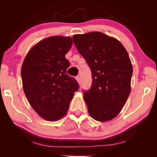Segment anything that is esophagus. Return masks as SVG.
Here are the masks:
<instances>
[{
  "mask_svg": "<svg viewBox=\"0 0 157 157\" xmlns=\"http://www.w3.org/2000/svg\"><path fill=\"white\" fill-rule=\"evenodd\" d=\"M76 81H78V83H80V82H81V78H80V76H76Z\"/></svg>",
  "mask_w": 157,
  "mask_h": 157,
  "instance_id": "1",
  "label": "esophagus"
}]
</instances>
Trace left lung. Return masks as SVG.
Wrapping results in <instances>:
<instances>
[{
    "instance_id": "left-lung-1",
    "label": "left lung",
    "mask_w": 157,
    "mask_h": 157,
    "mask_svg": "<svg viewBox=\"0 0 157 157\" xmlns=\"http://www.w3.org/2000/svg\"><path fill=\"white\" fill-rule=\"evenodd\" d=\"M77 50L91 68V89L83 99L96 121L111 120L120 113L131 92L133 68L121 42L98 31L73 36Z\"/></svg>"
}]
</instances>
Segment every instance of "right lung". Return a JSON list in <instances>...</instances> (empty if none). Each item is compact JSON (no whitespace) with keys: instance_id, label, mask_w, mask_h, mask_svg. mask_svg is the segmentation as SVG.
Segmentation results:
<instances>
[{"instance_id":"right-lung-1","label":"right lung","mask_w":157,"mask_h":157,"mask_svg":"<svg viewBox=\"0 0 157 157\" xmlns=\"http://www.w3.org/2000/svg\"><path fill=\"white\" fill-rule=\"evenodd\" d=\"M71 37L51 36L32 47L21 67L25 95L34 111L54 121L67 113L79 86L66 74L69 61L65 56L71 48Z\"/></svg>"}]
</instances>
